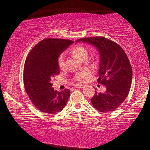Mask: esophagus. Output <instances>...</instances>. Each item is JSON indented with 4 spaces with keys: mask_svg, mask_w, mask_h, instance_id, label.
Masks as SVG:
<instances>
[{
    "mask_svg": "<svg viewBox=\"0 0 150 150\" xmlns=\"http://www.w3.org/2000/svg\"><path fill=\"white\" fill-rule=\"evenodd\" d=\"M83 85H81V84H78V85H76L75 87L77 88H83Z\"/></svg>",
    "mask_w": 150,
    "mask_h": 150,
    "instance_id": "34e87169",
    "label": "esophagus"
}]
</instances>
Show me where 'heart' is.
<instances>
[{
  "instance_id": "b5f03b06",
  "label": "heart",
  "mask_w": 150,
  "mask_h": 150,
  "mask_svg": "<svg viewBox=\"0 0 150 150\" xmlns=\"http://www.w3.org/2000/svg\"><path fill=\"white\" fill-rule=\"evenodd\" d=\"M71 54L77 58V60H81V59L84 58H87L88 56V51L87 49L85 47L82 45H75L73 47L71 48L70 50ZM64 57L63 54H60V56L58 57L57 59V63H58V66L59 69H62L64 67ZM89 74L88 71L85 70L81 71L77 74L75 77V80L79 82H83L85 81L86 77Z\"/></svg>"
}]
</instances>
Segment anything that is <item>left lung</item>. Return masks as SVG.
Returning a JSON list of instances; mask_svg holds the SVG:
<instances>
[{
    "label": "left lung",
    "instance_id": "obj_1",
    "mask_svg": "<svg viewBox=\"0 0 150 150\" xmlns=\"http://www.w3.org/2000/svg\"><path fill=\"white\" fill-rule=\"evenodd\" d=\"M95 46L100 54L98 83L105 86L104 93L95 92L92 104L101 113L113 111L124 102L131 86L132 70L124 50L114 41L103 37L78 39Z\"/></svg>",
    "mask_w": 150,
    "mask_h": 150
}]
</instances>
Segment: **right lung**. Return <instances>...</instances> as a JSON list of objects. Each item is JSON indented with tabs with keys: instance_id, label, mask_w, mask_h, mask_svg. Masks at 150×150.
<instances>
[{
	"instance_id": "1",
	"label": "right lung",
	"mask_w": 150,
	"mask_h": 150,
	"mask_svg": "<svg viewBox=\"0 0 150 150\" xmlns=\"http://www.w3.org/2000/svg\"><path fill=\"white\" fill-rule=\"evenodd\" d=\"M74 42L67 39H45L28 54L24 69V83L33 104L41 112L56 114L66 105L70 90H54L52 80L60 73L57 59Z\"/></svg>"
}]
</instances>
